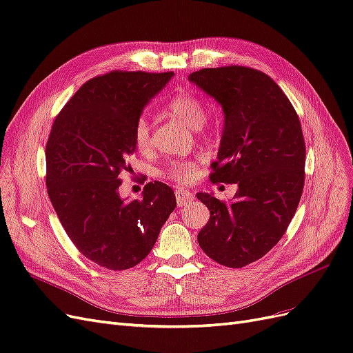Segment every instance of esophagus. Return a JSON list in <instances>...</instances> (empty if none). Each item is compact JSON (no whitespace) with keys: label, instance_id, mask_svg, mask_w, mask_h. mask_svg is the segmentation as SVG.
Masks as SVG:
<instances>
[{"label":"esophagus","instance_id":"obj_1","mask_svg":"<svg viewBox=\"0 0 353 353\" xmlns=\"http://www.w3.org/2000/svg\"><path fill=\"white\" fill-rule=\"evenodd\" d=\"M175 196H176V203H178L179 208H184L194 200V197L191 196V193H188L187 190H176Z\"/></svg>","mask_w":353,"mask_h":353}]
</instances>
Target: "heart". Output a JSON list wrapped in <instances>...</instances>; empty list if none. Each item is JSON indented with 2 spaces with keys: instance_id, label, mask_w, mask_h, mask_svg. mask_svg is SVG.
I'll list each match as a JSON object with an SVG mask.
<instances>
[{
  "instance_id": "heart-1",
  "label": "heart",
  "mask_w": 353,
  "mask_h": 353,
  "mask_svg": "<svg viewBox=\"0 0 353 353\" xmlns=\"http://www.w3.org/2000/svg\"><path fill=\"white\" fill-rule=\"evenodd\" d=\"M168 110L170 114L183 121L191 130H200L206 123L208 110L200 99L191 94H179L170 100ZM152 138V125L147 116L138 119L134 128V141L140 150H147L150 147ZM168 178L178 181V183H190L197 175V162L196 160H185V162H175L166 170Z\"/></svg>"
}]
</instances>
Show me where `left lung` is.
I'll list each match as a JSON object with an SVG mask.
<instances>
[{
    "label": "left lung",
    "instance_id": "1",
    "mask_svg": "<svg viewBox=\"0 0 353 353\" xmlns=\"http://www.w3.org/2000/svg\"><path fill=\"white\" fill-rule=\"evenodd\" d=\"M188 81L223 112L212 183L239 187L228 203L197 194L210 210L197 240L210 259L243 268L268 253L294 216L305 184L302 126L285 94L263 72L243 66L201 69Z\"/></svg>",
    "mask_w": 353,
    "mask_h": 353
}]
</instances>
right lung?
I'll return each instance as SVG.
<instances>
[{
    "label": "right lung",
    "mask_w": 353,
    "mask_h": 353,
    "mask_svg": "<svg viewBox=\"0 0 353 353\" xmlns=\"http://www.w3.org/2000/svg\"><path fill=\"white\" fill-rule=\"evenodd\" d=\"M172 72L114 70L85 82L52 123L46 147L47 188L78 250L104 268L130 270L150 253L176 206L163 183L141 199L119 194V174L135 152L134 128Z\"/></svg>",
    "instance_id": "1"
}]
</instances>
